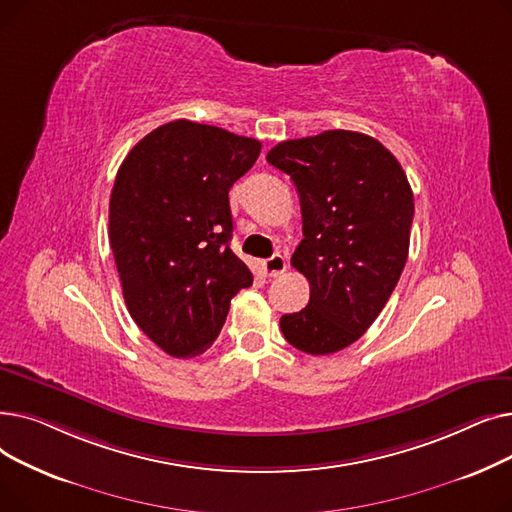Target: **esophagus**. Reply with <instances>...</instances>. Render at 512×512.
Masks as SVG:
<instances>
[{"label":"esophagus","instance_id":"obj_1","mask_svg":"<svg viewBox=\"0 0 512 512\" xmlns=\"http://www.w3.org/2000/svg\"><path fill=\"white\" fill-rule=\"evenodd\" d=\"M261 270H263L265 276L276 278V276H280V274L286 272V259H284L282 255H274V257H270V259L261 261Z\"/></svg>","mask_w":512,"mask_h":512}]
</instances>
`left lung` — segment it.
<instances>
[{"instance_id":"obj_1","label":"left lung","mask_w":512,"mask_h":512,"mask_svg":"<svg viewBox=\"0 0 512 512\" xmlns=\"http://www.w3.org/2000/svg\"><path fill=\"white\" fill-rule=\"evenodd\" d=\"M267 161L299 191L305 238L290 263L311 286L309 305L282 315V334L307 355L338 353L367 332L398 284L411 184L380 141L353 130L282 141Z\"/></svg>"}]
</instances>
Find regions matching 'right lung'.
I'll list each match as a JSON object with an SVG mask.
<instances>
[{"mask_svg": "<svg viewBox=\"0 0 512 512\" xmlns=\"http://www.w3.org/2000/svg\"><path fill=\"white\" fill-rule=\"evenodd\" d=\"M261 143L174 120L130 149L110 197V247L137 324L164 353L191 359L218 338L253 274L230 249L228 193Z\"/></svg>", "mask_w": 512, "mask_h": 512, "instance_id": "right-lung-1", "label": "right lung"}]
</instances>
